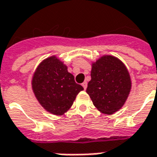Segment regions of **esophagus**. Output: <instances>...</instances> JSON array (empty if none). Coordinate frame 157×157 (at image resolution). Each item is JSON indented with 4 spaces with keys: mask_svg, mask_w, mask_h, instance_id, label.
<instances>
[{
    "mask_svg": "<svg viewBox=\"0 0 157 157\" xmlns=\"http://www.w3.org/2000/svg\"><path fill=\"white\" fill-rule=\"evenodd\" d=\"M82 86H83V88L85 89V90H86V88H87V82H86V81H84L83 83H82Z\"/></svg>",
    "mask_w": 157,
    "mask_h": 157,
    "instance_id": "obj_1",
    "label": "esophagus"
}]
</instances>
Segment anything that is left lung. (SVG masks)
<instances>
[{"label":"left lung","instance_id":"obj_1","mask_svg":"<svg viewBox=\"0 0 157 157\" xmlns=\"http://www.w3.org/2000/svg\"><path fill=\"white\" fill-rule=\"evenodd\" d=\"M86 92L94 105L104 114H113L124 104L131 90V79L119 59L104 55L92 63Z\"/></svg>","mask_w":157,"mask_h":157}]
</instances>
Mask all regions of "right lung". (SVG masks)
Segmentation results:
<instances>
[{
	"instance_id": "add662e5",
	"label": "right lung",
	"mask_w": 157,
	"mask_h": 157,
	"mask_svg": "<svg viewBox=\"0 0 157 157\" xmlns=\"http://www.w3.org/2000/svg\"><path fill=\"white\" fill-rule=\"evenodd\" d=\"M32 87L40 104L47 112L58 116L64 114L84 90L56 56L47 58L39 64L33 74Z\"/></svg>"
}]
</instances>
